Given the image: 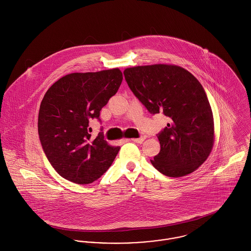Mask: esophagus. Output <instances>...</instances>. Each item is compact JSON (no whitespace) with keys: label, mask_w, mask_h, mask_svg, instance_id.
<instances>
[{"label":"esophagus","mask_w":251,"mask_h":251,"mask_svg":"<svg viewBox=\"0 0 251 251\" xmlns=\"http://www.w3.org/2000/svg\"><path fill=\"white\" fill-rule=\"evenodd\" d=\"M145 138H146V136H145V135H142V136H140V137H138V138H133L132 140H133L134 142H136V143H142Z\"/></svg>","instance_id":"34e87169"}]
</instances>
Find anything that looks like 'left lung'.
I'll return each mask as SVG.
<instances>
[{
  "label": "left lung",
  "mask_w": 251,
  "mask_h": 251,
  "mask_svg": "<svg viewBox=\"0 0 251 251\" xmlns=\"http://www.w3.org/2000/svg\"><path fill=\"white\" fill-rule=\"evenodd\" d=\"M125 80L149 113L170 119L156 136L160 151L151 163L160 173L183 176L198 169L211 153L214 119L206 94L185 69L166 64L124 71Z\"/></svg>",
  "instance_id": "left-lung-1"
}]
</instances>
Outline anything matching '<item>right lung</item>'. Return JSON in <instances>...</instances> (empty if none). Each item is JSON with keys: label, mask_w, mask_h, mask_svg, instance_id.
<instances>
[{"label": "right lung", "mask_w": 251, "mask_h": 251, "mask_svg": "<svg viewBox=\"0 0 251 251\" xmlns=\"http://www.w3.org/2000/svg\"><path fill=\"white\" fill-rule=\"evenodd\" d=\"M119 69L75 73L56 81L43 98L38 133L43 150L61 176L78 184L92 183L112 165L120 147L96 138L89 122L114 97L122 82ZM102 131V130H101Z\"/></svg>", "instance_id": "add662e5"}]
</instances>
